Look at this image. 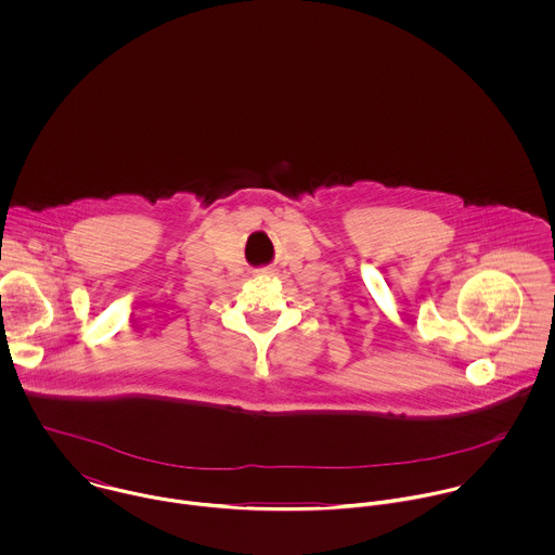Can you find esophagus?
I'll return each mask as SVG.
<instances>
[{
	"label": "esophagus",
	"instance_id": "34e87169",
	"mask_svg": "<svg viewBox=\"0 0 555 555\" xmlns=\"http://www.w3.org/2000/svg\"><path fill=\"white\" fill-rule=\"evenodd\" d=\"M258 273H262V275H271V273H273V269H271V267H264V269H260Z\"/></svg>",
	"mask_w": 555,
	"mask_h": 555
}]
</instances>
